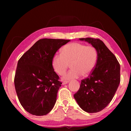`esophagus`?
Instances as JSON below:
<instances>
[{"label":"esophagus","instance_id":"34e87169","mask_svg":"<svg viewBox=\"0 0 131 131\" xmlns=\"http://www.w3.org/2000/svg\"><path fill=\"white\" fill-rule=\"evenodd\" d=\"M69 82V80H63V82H62V84H67V83H68Z\"/></svg>","mask_w":131,"mask_h":131}]
</instances>
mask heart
I'll list each match as a JSON object with an SVG mask.
<instances>
[{
  "mask_svg": "<svg viewBox=\"0 0 131 131\" xmlns=\"http://www.w3.org/2000/svg\"><path fill=\"white\" fill-rule=\"evenodd\" d=\"M97 61V51L94 47L74 42L66 44L61 50V54H55L52 64L56 73L62 75L69 65L71 70L65 75L66 79H77L88 75L95 68Z\"/></svg>",
  "mask_w": 131,
  "mask_h": 131,
  "instance_id": "b5f03b06",
  "label": "heart"
}]
</instances>
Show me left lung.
<instances>
[{
    "label": "left lung",
    "instance_id": "left-lung-1",
    "mask_svg": "<svg viewBox=\"0 0 131 131\" xmlns=\"http://www.w3.org/2000/svg\"><path fill=\"white\" fill-rule=\"evenodd\" d=\"M95 48L97 61L93 71L82 80L74 94L79 106L89 113L102 110L112 101L121 82V67L115 55L102 40L93 38H80Z\"/></svg>",
    "mask_w": 131,
    "mask_h": 131
}]
</instances>
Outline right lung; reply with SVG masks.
Here are the masks:
<instances>
[{
  "label": "right lung",
  "instance_id": "add662e5",
  "mask_svg": "<svg viewBox=\"0 0 131 131\" xmlns=\"http://www.w3.org/2000/svg\"><path fill=\"white\" fill-rule=\"evenodd\" d=\"M70 40L41 39L19 58L14 83L18 99L27 112L37 116L51 112L62 84L52 67V58Z\"/></svg>",
  "mask_w": 131,
  "mask_h": 131
}]
</instances>
